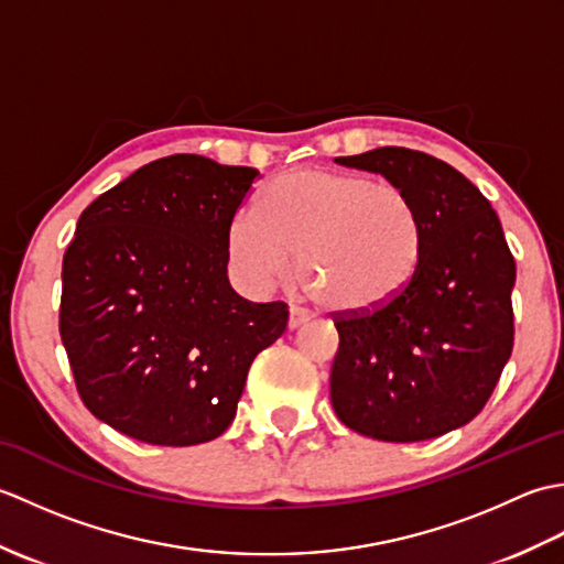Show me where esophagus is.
Here are the masks:
<instances>
[{"mask_svg": "<svg viewBox=\"0 0 564 564\" xmlns=\"http://www.w3.org/2000/svg\"><path fill=\"white\" fill-rule=\"evenodd\" d=\"M310 317H313V315L305 313V310H301V307H291V315H289V329L303 327Z\"/></svg>", "mask_w": 564, "mask_h": 564, "instance_id": "esophagus-1", "label": "esophagus"}]
</instances>
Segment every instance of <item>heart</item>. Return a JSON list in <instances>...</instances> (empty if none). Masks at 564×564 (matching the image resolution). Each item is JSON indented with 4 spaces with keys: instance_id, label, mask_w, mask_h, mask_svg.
Returning <instances> with one entry per match:
<instances>
[{
    "instance_id": "b5f03b06",
    "label": "heart",
    "mask_w": 564,
    "mask_h": 564,
    "mask_svg": "<svg viewBox=\"0 0 564 564\" xmlns=\"http://www.w3.org/2000/svg\"><path fill=\"white\" fill-rule=\"evenodd\" d=\"M227 261L251 291L297 273L329 313L373 315L410 289L424 254V223L398 184L332 170H295L261 191L259 213L227 225Z\"/></svg>"
}]
</instances>
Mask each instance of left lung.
Segmentation results:
<instances>
[{"label": "left lung", "instance_id": "left-lung-1", "mask_svg": "<svg viewBox=\"0 0 564 564\" xmlns=\"http://www.w3.org/2000/svg\"><path fill=\"white\" fill-rule=\"evenodd\" d=\"M337 162L382 174L414 198L424 254L392 305L334 319V412L378 441L448 434L480 414L511 356L517 263L505 230L480 188L431 154L378 148Z\"/></svg>", "mask_w": 564, "mask_h": 564}]
</instances>
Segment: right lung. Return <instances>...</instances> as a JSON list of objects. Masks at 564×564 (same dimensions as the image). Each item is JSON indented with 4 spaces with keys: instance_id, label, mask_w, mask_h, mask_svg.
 I'll return each instance as SVG.
<instances>
[{
    "instance_id": "1",
    "label": "right lung",
    "mask_w": 564,
    "mask_h": 564,
    "mask_svg": "<svg viewBox=\"0 0 564 564\" xmlns=\"http://www.w3.org/2000/svg\"><path fill=\"white\" fill-rule=\"evenodd\" d=\"M257 176L172 154L79 215L59 337L104 424L152 446H196L232 424L251 361L289 325L285 303H249L227 281V225Z\"/></svg>"
}]
</instances>
